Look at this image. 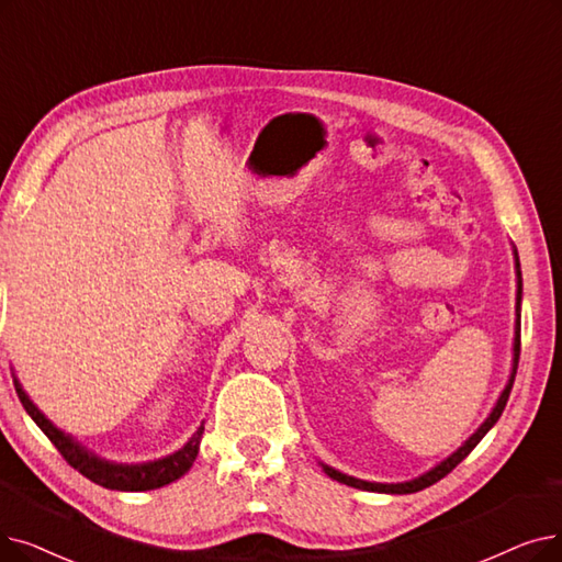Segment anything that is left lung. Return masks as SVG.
I'll use <instances>...</instances> for the list:
<instances>
[{"instance_id": "1", "label": "left lung", "mask_w": 562, "mask_h": 562, "mask_svg": "<svg viewBox=\"0 0 562 562\" xmlns=\"http://www.w3.org/2000/svg\"><path fill=\"white\" fill-rule=\"evenodd\" d=\"M515 255H517V252H515ZM517 278H519V282H517V330H515V362H512V374H509V381H507L505 390L501 393V397H498V402H496L494 411L490 413V418H486V420L477 427V431L469 438V441L463 443L457 452H452L446 461L438 463V467H434L431 471H427L425 475H420V477H416V480H411V482H397V484L364 482V480H358V477H351V475L339 473V471H335V469H330V467H326V463H324V471H326V475H330L333 480H337V482H341V484H349V486H356V490H364V492H379V494H416V492L427 490V486H431L434 482H438L441 477H446V475L457 467L459 461H463V459H467V457L471 454V450L482 441L484 434L490 431V429L496 425V420L501 418V413H503V408H505V404H507V400H509L512 383H515V376H517V368H519V351H521V335H519V333H521V330H519L521 271H519V257H517Z\"/></svg>"}]
</instances>
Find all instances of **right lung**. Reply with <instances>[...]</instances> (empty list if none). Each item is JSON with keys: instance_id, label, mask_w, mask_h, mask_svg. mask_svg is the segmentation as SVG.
Masks as SVG:
<instances>
[{"instance_id": "add662e5", "label": "right lung", "mask_w": 562, "mask_h": 562, "mask_svg": "<svg viewBox=\"0 0 562 562\" xmlns=\"http://www.w3.org/2000/svg\"><path fill=\"white\" fill-rule=\"evenodd\" d=\"M15 383V393L24 406V411L30 413L32 420L41 427V431L50 438L53 446L59 450V454L70 463L72 469L80 471L85 477L91 482L105 486V490H119V492H146V490H158V486H165L169 482L179 480L183 473L190 471L194 457L200 452V441L204 434V425L192 434L190 441L175 454H169L158 461H146V463H114L105 461L99 454L89 452L85 446H80L76 438L64 434L57 429L50 420H47L43 413L32 404V400L24 395L22 385L18 379Z\"/></svg>"}]
</instances>
